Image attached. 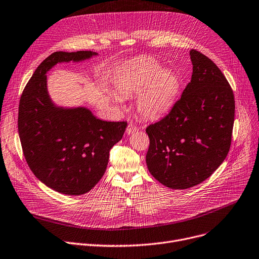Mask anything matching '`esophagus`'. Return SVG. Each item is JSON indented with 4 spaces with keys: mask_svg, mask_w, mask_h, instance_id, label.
Instances as JSON below:
<instances>
[{
    "mask_svg": "<svg viewBox=\"0 0 259 259\" xmlns=\"http://www.w3.org/2000/svg\"><path fill=\"white\" fill-rule=\"evenodd\" d=\"M137 130H139V128H137V126H135L134 124L130 123V124L128 125L127 129H126V133H127V134H132V133L136 132Z\"/></svg>",
    "mask_w": 259,
    "mask_h": 259,
    "instance_id": "1",
    "label": "esophagus"
}]
</instances>
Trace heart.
Returning <instances> with one entry per match:
<instances>
[{
  "label": "heart",
  "mask_w": 259,
  "mask_h": 259,
  "mask_svg": "<svg viewBox=\"0 0 259 259\" xmlns=\"http://www.w3.org/2000/svg\"><path fill=\"white\" fill-rule=\"evenodd\" d=\"M124 96L139 94L136 108L145 118H157L165 114L178 97L180 80L169 70H161L153 60H143L124 74L118 82Z\"/></svg>",
  "instance_id": "b5f03b06"
}]
</instances>
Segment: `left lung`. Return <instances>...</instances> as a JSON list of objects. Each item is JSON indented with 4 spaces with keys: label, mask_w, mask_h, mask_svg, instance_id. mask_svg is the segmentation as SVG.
<instances>
[{
    "label": "left lung",
    "mask_w": 259,
    "mask_h": 259,
    "mask_svg": "<svg viewBox=\"0 0 259 259\" xmlns=\"http://www.w3.org/2000/svg\"><path fill=\"white\" fill-rule=\"evenodd\" d=\"M191 82L159 122L146 132V162L161 184L185 189L207 179L226 158L234 123V95L215 63L201 52H189Z\"/></svg>",
    "instance_id": "left-lung-1"
}]
</instances>
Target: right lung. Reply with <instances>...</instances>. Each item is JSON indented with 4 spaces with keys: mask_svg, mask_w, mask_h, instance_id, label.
<instances>
[{
    "mask_svg": "<svg viewBox=\"0 0 259 259\" xmlns=\"http://www.w3.org/2000/svg\"><path fill=\"white\" fill-rule=\"evenodd\" d=\"M95 55L92 51L51 54L34 72L20 100L17 128L26 161L36 178L64 195H83L100 181L110 149L127 127V122L99 119L85 107H58L48 94L46 74L55 64Z\"/></svg>",
    "mask_w": 259,
    "mask_h": 259,
    "instance_id": "right-lung-1",
    "label": "right lung"
}]
</instances>
